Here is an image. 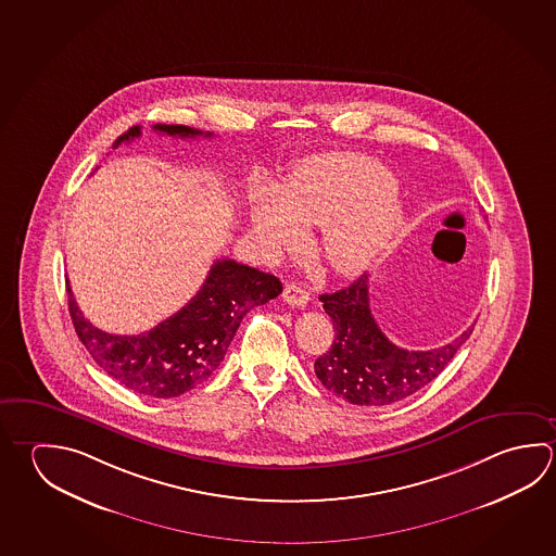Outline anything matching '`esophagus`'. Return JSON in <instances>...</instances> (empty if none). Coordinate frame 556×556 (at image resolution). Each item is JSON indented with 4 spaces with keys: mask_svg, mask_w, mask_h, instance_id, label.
I'll use <instances>...</instances> for the list:
<instances>
[{
    "mask_svg": "<svg viewBox=\"0 0 556 556\" xmlns=\"http://www.w3.org/2000/svg\"><path fill=\"white\" fill-rule=\"evenodd\" d=\"M283 302L290 303L293 307H305V303L309 302V292L303 288L302 283H286L282 293Z\"/></svg>",
    "mask_w": 556,
    "mask_h": 556,
    "instance_id": "obj_1",
    "label": "esophagus"
}]
</instances>
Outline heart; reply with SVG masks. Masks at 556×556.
Segmentation results:
<instances>
[{
	"instance_id": "obj_1",
	"label": "heart",
	"mask_w": 556,
	"mask_h": 556,
	"mask_svg": "<svg viewBox=\"0 0 556 556\" xmlns=\"http://www.w3.org/2000/svg\"><path fill=\"white\" fill-rule=\"evenodd\" d=\"M251 223L268 253L295 247L302 227H324L321 253L334 273H363L402 223L392 178L358 154H321L303 161L282 190L256 184Z\"/></svg>"
}]
</instances>
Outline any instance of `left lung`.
I'll return each instance as SVG.
<instances>
[{"instance_id": "left-lung-1", "label": "left lung", "mask_w": 556, "mask_h": 556, "mask_svg": "<svg viewBox=\"0 0 556 556\" xmlns=\"http://www.w3.org/2000/svg\"><path fill=\"white\" fill-rule=\"evenodd\" d=\"M368 282L370 274H363L343 290L319 295L325 314L333 319L334 341L315 361V374L329 392L349 404H394L433 382L475 327L441 349H400L372 317Z\"/></svg>"}]
</instances>
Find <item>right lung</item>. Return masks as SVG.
<instances>
[{
	"label": "right lung",
	"mask_w": 556,
	"mask_h": 556,
	"mask_svg": "<svg viewBox=\"0 0 556 556\" xmlns=\"http://www.w3.org/2000/svg\"><path fill=\"white\" fill-rule=\"evenodd\" d=\"M152 129L182 139L212 137V132L186 125H154ZM139 135L141 127H131L117 137L113 149ZM66 292L76 334L101 370L135 394L166 400L190 392L212 376L225 358L242 317L280 295L282 282L247 264L229 258L215 261L200 292L178 314L141 334L101 331L84 317L68 282Z\"/></svg>",
	"instance_id": "1"
}]
</instances>
